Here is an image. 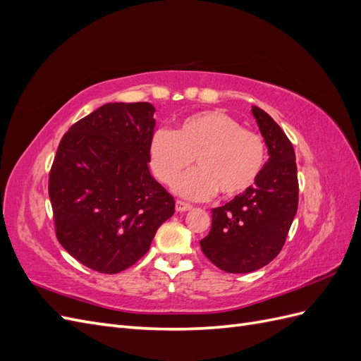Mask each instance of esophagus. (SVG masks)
I'll list each match as a JSON object with an SVG mask.
<instances>
[{"mask_svg": "<svg viewBox=\"0 0 361 361\" xmlns=\"http://www.w3.org/2000/svg\"><path fill=\"white\" fill-rule=\"evenodd\" d=\"M192 209V204L190 203H185L182 200H178L176 202V211L178 212H187V211H191Z\"/></svg>", "mask_w": 361, "mask_h": 361, "instance_id": "obj_1", "label": "esophagus"}]
</instances>
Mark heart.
<instances>
[{"label": "heart", "mask_w": 361, "mask_h": 361, "mask_svg": "<svg viewBox=\"0 0 361 361\" xmlns=\"http://www.w3.org/2000/svg\"><path fill=\"white\" fill-rule=\"evenodd\" d=\"M150 167L155 178L170 185L190 167L174 191L185 199L206 200L218 191L223 197L248 191L265 169L268 147L264 135L247 129L220 110L200 111L180 120L174 133L161 128L150 140Z\"/></svg>", "instance_id": "heart-1"}]
</instances>
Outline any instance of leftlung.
I'll list each match as a JSON object with an SVG mask.
<instances>
[{"label":"left lung","instance_id":"left-lung-1","mask_svg":"<svg viewBox=\"0 0 361 361\" xmlns=\"http://www.w3.org/2000/svg\"><path fill=\"white\" fill-rule=\"evenodd\" d=\"M269 159L256 183L212 209V227L200 241L203 255L232 274L251 272L274 260L286 243L298 209V176L290 140L272 117L251 108Z\"/></svg>","mask_w":361,"mask_h":361}]
</instances>
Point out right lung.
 <instances>
[{"instance_id":"1","label":"right lung","mask_w":361,"mask_h":361,"mask_svg":"<svg viewBox=\"0 0 361 361\" xmlns=\"http://www.w3.org/2000/svg\"><path fill=\"white\" fill-rule=\"evenodd\" d=\"M155 108L105 104L63 135L48 192L59 243L87 268L117 274L150 247L174 199L150 176Z\"/></svg>"}]
</instances>
